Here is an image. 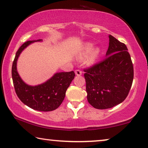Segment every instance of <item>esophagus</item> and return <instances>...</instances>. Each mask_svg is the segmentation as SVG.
Returning a JSON list of instances; mask_svg holds the SVG:
<instances>
[{
	"label": "esophagus",
	"instance_id": "34e87169",
	"mask_svg": "<svg viewBox=\"0 0 148 148\" xmlns=\"http://www.w3.org/2000/svg\"><path fill=\"white\" fill-rule=\"evenodd\" d=\"M75 73L76 75H77V76H80V75H82V71H81V70H79V69L75 70Z\"/></svg>",
	"mask_w": 148,
	"mask_h": 148
}]
</instances>
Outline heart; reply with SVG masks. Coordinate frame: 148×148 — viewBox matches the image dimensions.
Masks as SVG:
<instances>
[{
	"label": "heart",
	"mask_w": 148,
	"mask_h": 148,
	"mask_svg": "<svg viewBox=\"0 0 148 148\" xmlns=\"http://www.w3.org/2000/svg\"><path fill=\"white\" fill-rule=\"evenodd\" d=\"M94 44H92V43H87V44H85V45L82 47L80 53H79V58L83 59L87 58L90 53H91V54H91L89 56V58H88V63H90V64L94 63L97 60V59L99 58L100 53H101V50H100L99 48L95 49L92 52L93 48H94Z\"/></svg>",
	"instance_id": "heart-1"
}]
</instances>
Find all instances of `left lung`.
I'll return each mask as SVG.
<instances>
[{"mask_svg":"<svg viewBox=\"0 0 148 148\" xmlns=\"http://www.w3.org/2000/svg\"><path fill=\"white\" fill-rule=\"evenodd\" d=\"M106 58L84 69L87 101L97 109L112 108L123 102L132 85L134 67L126 45L109 35Z\"/></svg>","mask_w":148,"mask_h":148,"instance_id":"left-lung-1","label":"left lung"}]
</instances>
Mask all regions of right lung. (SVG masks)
Here are the masks:
<instances>
[{
  "mask_svg": "<svg viewBox=\"0 0 148 148\" xmlns=\"http://www.w3.org/2000/svg\"><path fill=\"white\" fill-rule=\"evenodd\" d=\"M41 41L42 40L28 41L20 46L12 63V77L16 93L22 103L34 110L48 112L56 110L62 103L67 88L75 74L73 71L56 73L40 85L31 86L25 83L17 71V60L27 46Z\"/></svg>",
  "mask_w": 148,
  "mask_h": 148,
  "instance_id": "1",
  "label": "right lung"
}]
</instances>
